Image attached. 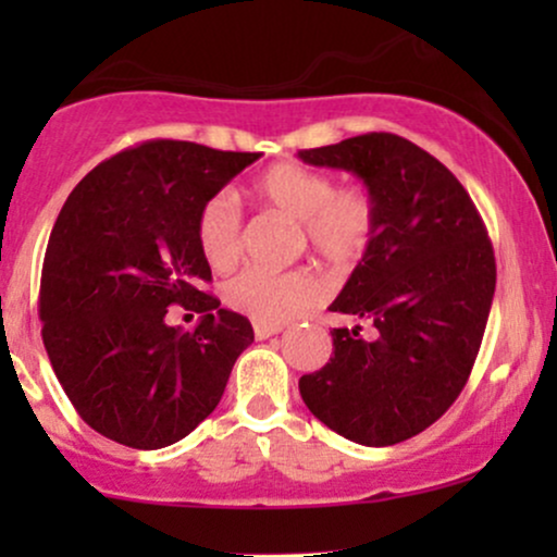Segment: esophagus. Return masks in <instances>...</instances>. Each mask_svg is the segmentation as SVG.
<instances>
[{
	"instance_id": "esophagus-1",
	"label": "esophagus",
	"mask_w": 557,
	"mask_h": 557,
	"mask_svg": "<svg viewBox=\"0 0 557 557\" xmlns=\"http://www.w3.org/2000/svg\"><path fill=\"white\" fill-rule=\"evenodd\" d=\"M277 332H283V327H280V324H264V322H253V337H257V341H267V337L277 335Z\"/></svg>"
}]
</instances>
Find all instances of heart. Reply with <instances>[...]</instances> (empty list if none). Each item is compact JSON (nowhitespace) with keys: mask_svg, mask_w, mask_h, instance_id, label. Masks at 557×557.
I'll return each instance as SVG.
<instances>
[{"mask_svg":"<svg viewBox=\"0 0 557 557\" xmlns=\"http://www.w3.org/2000/svg\"><path fill=\"white\" fill-rule=\"evenodd\" d=\"M253 201L296 222L298 248L335 270H348L367 257L376 230V203L359 183L335 185L327 172L280 162L251 183ZM240 212L225 194L201 203L196 214V243L214 272H227L240 259ZM322 296V285L309 270H246L227 280L230 309L264 324H283L304 314Z\"/></svg>","mask_w":557,"mask_h":557,"instance_id":"heart-1","label":"heart"}]
</instances>
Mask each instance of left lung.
<instances>
[{"label": "left lung", "mask_w": 557, "mask_h": 557, "mask_svg": "<svg viewBox=\"0 0 557 557\" xmlns=\"http://www.w3.org/2000/svg\"><path fill=\"white\" fill-rule=\"evenodd\" d=\"M298 157L354 172L376 203L372 246L330 306L372 337L332 330L335 356L300 376V398L350 443H403L456 403L476 361L497 277L487 227L458 177L395 133Z\"/></svg>", "instance_id": "1"}]
</instances>
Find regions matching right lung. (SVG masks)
<instances>
[{
  "label": "right lung",
  "instance_id": "add662e5",
  "mask_svg": "<svg viewBox=\"0 0 557 557\" xmlns=\"http://www.w3.org/2000/svg\"><path fill=\"white\" fill-rule=\"evenodd\" d=\"M257 159L146 140L88 172L57 216L38 290L44 348L78 417L114 443L157 450L194 432L253 343L251 322L203 290L196 214ZM170 305L198 313L197 330L170 329Z\"/></svg>",
  "mask_w": 557,
  "mask_h": 557
}]
</instances>
